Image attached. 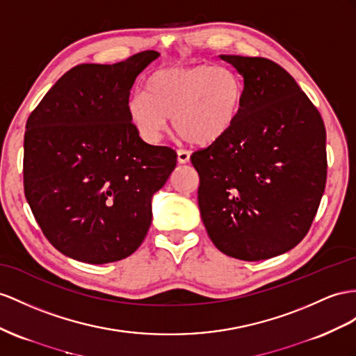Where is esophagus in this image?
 Listing matches in <instances>:
<instances>
[{"instance_id":"esophagus-1","label":"esophagus","mask_w":356,"mask_h":356,"mask_svg":"<svg viewBox=\"0 0 356 356\" xmlns=\"http://www.w3.org/2000/svg\"><path fill=\"white\" fill-rule=\"evenodd\" d=\"M189 158H191V153L188 150H185V149L177 150V162L179 163H188Z\"/></svg>"}]
</instances>
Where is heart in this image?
Instances as JSON below:
<instances>
[{
  "label": "heart",
  "mask_w": 356,
  "mask_h": 356,
  "mask_svg": "<svg viewBox=\"0 0 356 356\" xmlns=\"http://www.w3.org/2000/svg\"><path fill=\"white\" fill-rule=\"evenodd\" d=\"M243 86L224 66L194 65L156 70L126 105L127 118L141 138L154 144L170 118L185 141L211 145L232 131L242 111Z\"/></svg>",
  "instance_id": "obj_1"
}]
</instances>
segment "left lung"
I'll return each instance as SVG.
<instances>
[{
    "instance_id": "obj_1",
    "label": "left lung",
    "mask_w": 356,
    "mask_h": 356,
    "mask_svg": "<svg viewBox=\"0 0 356 356\" xmlns=\"http://www.w3.org/2000/svg\"><path fill=\"white\" fill-rule=\"evenodd\" d=\"M243 78L242 111L224 138L191 156L209 238L257 261L305 238L326 185V131L296 81L261 57L220 56Z\"/></svg>"
}]
</instances>
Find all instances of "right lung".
I'll return each instance as SVG.
<instances>
[{
    "label": "right lung",
    "instance_id": "obj_1",
    "mask_svg": "<svg viewBox=\"0 0 356 356\" xmlns=\"http://www.w3.org/2000/svg\"><path fill=\"white\" fill-rule=\"evenodd\" d=\"M158 56L143 51L115 65L72 67L26 120V202L44 238L70 259L118 261L149 232L152 195L177 154L144 143L126 105L135 78Z\"/></svg>",
    "mask_w": 356,
    "mask_h": 356
}]
</instances>
